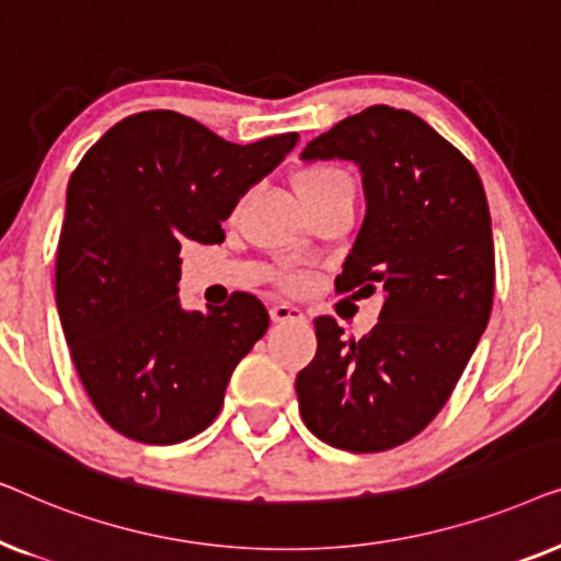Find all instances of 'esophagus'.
I'll return each instance as SVG.
<instances>
[{
    "instance_id": "34e87169",
    "label": "esophagus",
    "mask_w": 561,
    "mask_h": 561,
    "mask_svg": "<svg viewBox=\"0 0 561 561\" xmlns=\"http://www.w3.org/2000/svg\"><path fill=\"white\" fill-rule=\"evenodd\" d=\"M271 317H273V321H301L304 311L294 304H273Z\"/></svg>"
}]
</instances>
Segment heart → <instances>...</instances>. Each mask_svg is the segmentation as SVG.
I'll return each instance as SVG.
<instances>
[{
    "mask_svg": "<svg viewBox=\"0 0 561 561\" xmlns=\"http://www.w3.org/2000/svg\"><path fill=\"white\" fill-rule=\"evenodd\" d=\"M296 188H298V194H301V198H311V196L329 194V191H336V188L352 191V179L342 171V168L317 163V165H309L306 171L298 173Z\"/></svg>",
    "mask_w": 561,
    "mask_h": 561,
    "instance_id": "obj_1",
    "label": "heart"
}]
</instances>
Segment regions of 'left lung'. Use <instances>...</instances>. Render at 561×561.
<instances>
[{
	"label": "left lung",
	"mask_w": 561,
	"mask_h": 561,
	"mask_svg": "<svg viewBox=\"0 0 561 561\" xmlns=\"http://www.w3.org/2000/svg\"><path fill=\"white\" fill-rule=\"evenodd\" d=\"M301 160L359 168L365 219L336 290L382 298L378 324L344 340L319 317L317 355L296 378L304 424L347 451L409 442L449 401L485 332L493 227L470 160L405 110L378 104L313 137Z\"/></svg>",
	"instance_id": "left-lung-1"
}]
</instances>
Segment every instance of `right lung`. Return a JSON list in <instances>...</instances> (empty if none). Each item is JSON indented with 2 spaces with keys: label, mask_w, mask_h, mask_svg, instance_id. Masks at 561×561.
I'll return each instance as SVG.
<instances>
[{
  "label": "right lung",
  "mask_w": 561,
  "mask_h": 561,
  "mask_svg": "<svg viewBox=\"0 0 561 561\" xmlns=\"http://www.w3.org/2000/svg\"><path fill=\"white\" fill-rule=\"evenodd\" d=\"M296 142L288 133L234 145L156 110L117 122L81 158L66 191L56 304L83 388L119 434L179 444L217 419L271 317L252 294L183 309L181 248L225 240L221 221Z\"/></svg>",
  "instance_id": "obj_1"
}]
</instances>
